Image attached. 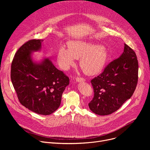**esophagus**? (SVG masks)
Wrapping results in <instances>:
<instances>
[{"label": "esophagus", "mask_w": 150, "mask_h": 150, "mask_svg": "<svg viewBox=\"0 0 150 150\" xmlns=\"http://www.w3.org/2000/svg\"><path fill=\"white\" fill-rule=\"evenodd\" d=\"M85 80L84 78H81V77H77L76 78V82H84Z\"/></svg>", "instance_id": "34e87169"}]
</instances>
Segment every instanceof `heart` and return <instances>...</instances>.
<instances>
[{"label":"heart","mask_w":150,"mask_h":150,"mask_svg":"<svg viewBox=\"0 0 150 150\" xmlns=\"http://www.w3.org/2000/svg\"><path fill=\"white\" fill-rule=\"evenodd\" d=\"M108 51L99 45L83 41H74L59 49L57 54L59 65L63 70H68L75 64V59H79V65L83 72L89 75L99 73L108 59Z\"/></svg>","instance_id":"b5f03b06"}]
</instances>
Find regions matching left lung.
Returning <instances> with one entry per match:
<instances>
[{"mask_svg":"<svg viewBox=\"0 0 150 150\" xmlns=\"http://www.w3.org/2000/svg\"><path fill=\"white\" fill-rule=\"evenodd\" d=\"M138 79V62L135 52L125 44L121 56L91 81L94 97L89 103L96 115H109L117 110L133 95Z\"/></svg>","mask_w":150,"mask_h":150,"instance_id":"8db88e82","label":"left lung"}]
</instances>
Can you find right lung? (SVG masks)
Returning <instances> with one entry per match:
<instances>
[{"label": "right lung", "instance_id": "right-lung-1", "mask_svg": "<svg viewBox=\"0 0 150 150\" xmlns=\"http://www.w3.org/2000/svg\"><path fill=\"white\" fill-rule=\"evenodd\" d=\"M42 40H31L15 53L11 78L21 104L30 110L49 115L60 105L62 96L69 78L58 70L48 58L33 60L31 53L40 51Z\"/></svg>", "mask_w": 150, "mask_h": 150}]
</instances>
